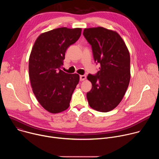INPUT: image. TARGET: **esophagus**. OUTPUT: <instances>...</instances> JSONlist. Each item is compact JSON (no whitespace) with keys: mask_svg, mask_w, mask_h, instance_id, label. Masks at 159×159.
Here are the masks:
<instances>
[{"mask_svg":"<svg viewBox=\"0 0 159 159\" xmlns=\"http://www.w3.org/2000/svg\"><path fill=\"white\" fill-rule=\"evenodd\" d=\"M86 79V75H80V81H83L85 80Z\"/></svg>","mask_w":159,"mask_h":159,"instance_id":"obj_1","label":"esophagus"}]
</instances>
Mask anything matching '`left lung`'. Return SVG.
I'll use <instances>...</instances> for the list:
<instances>
[{"label": "left lung", "mask_w": 159, "mask_h": 159, "mask_svg": "<svg viewBox=\"0 0 159 159\" xmlns=\"http://www.w3.org/2000/svg\"><path fill=\"white\" fill-rule=\"evenodd\" d=\"M83 34L92 46L95 61L101 67L96 75L89 74L92 89L87 93L90 107L100 112L114 109L123 99L130 80V55L115 31L102 27L85 28Z\"/></svg>", "instance_id": "8db88e82"}]
</instances>
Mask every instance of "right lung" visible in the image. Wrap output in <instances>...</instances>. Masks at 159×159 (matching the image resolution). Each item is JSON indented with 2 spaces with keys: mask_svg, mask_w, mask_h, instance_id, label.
<instances>
[{
  "mask_svg": "<svg viewBox=\"0 0 159 159\" xmlns=\"http://www.w3.org/2000/svg\"><path fill=\"white\" fill-rule=\"evenodd\" d=\"M81 28H59L41 33L36 39L29 58V75L33 92L41 106L59 113L70 106L80 79L77 74L60 69L66 50L81 35Z\"/></svg>",
  "mask_w": 159,
  "mask_h": 159,
  "instance_id": "add662e5",
  "label": "right lung"
}]
</instances>
